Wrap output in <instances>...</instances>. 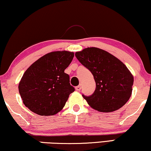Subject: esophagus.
<instances>
[{
  "mask_svg": "<svg viewBox=\"0 0 151 151\" xmlns=\"http://www.w3.org/2000/svg\"><path fill=\"white\" fill-rule=\"evenodd\" d=\"M82 88V87H81V85H79L78 86L76 87V90H77V91H80V90Z\"/></svg>",
  "mask_w": 151,
  "mask_h": 151,
  "instance_id": "obj_1",
  "label": "esophagus"
}]
</instances>
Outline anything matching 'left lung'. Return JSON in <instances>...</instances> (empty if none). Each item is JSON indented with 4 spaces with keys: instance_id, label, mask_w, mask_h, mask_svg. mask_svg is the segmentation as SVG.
<instances>
[{
    "instance_id": "8db88e82",
    "label": "left lung",
    "mask_w": 151,
    "mask_h": 151,
    "mask_svg": "<svg viewBox=\"0 0 151 151\" xmlns=\"http://www.w3.org/2000/svg\"><path fill=\"white\" fill-rule=\"evenodd\" d=\"M82 65L92 73L96 89L82 94L90 106L101 112L119 109L130 98L134 78L123 63L105 50L91 47L76 53Z\"/></svg>"
}]
</instances>
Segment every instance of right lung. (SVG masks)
<instances>
[{"mask_svg":"<svg viewBox=\"0 0 151 151\" xmlns=\"http://www.w3.org/2000/svg\"><path fill=\"white\" fill-rule=\"evenodd\" d=\"M74 53L55 51L34 62L25 71L19 84L23 103L40 115H53L65 105L75 88L64 72L72 61Z\"/></svg>","mask_w":151,"mask_h":151,"instance_id":"1","label":"right lung"}]
</instances>
